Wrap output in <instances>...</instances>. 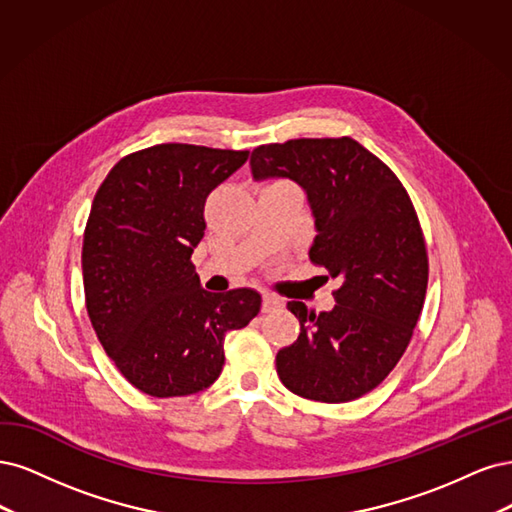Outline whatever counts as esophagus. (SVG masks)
Returning a JSON list of instances; mask_svg holds the SVG:
<instances>
[{
  "instance_id": "esophagus-1",
  "label": "esophagus",
  "mask_w": 512,
  "mask_h": 512,
  "mask_svg": "<svg viewBox=\"0 0 512 512\" xmlns=\"http://www.w3.org/2000/svg\"><path fill=\"white\" fill-rule=\"evenodd\" d=\"M283 308V300L280 298H274V295H263V302H261V310L263 312H274V310H280Z\"/></svg>"
}]
</instances>
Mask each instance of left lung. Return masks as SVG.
Returning <instances> with one entry per match:
<instances>
[{"label": "left lung", "mask_w": 512, "mask_h": 512, "mask_svg": "<svg viewBox=\"0 0 512 512\" xmlns=\"http://www.w3.org/2000/svg\"><path fill=\"white\" fill-rule=\"evenodd\" d=\"M255 180L298 183L315 219L310 259L340 287L332 310L287 308L300 336L276 353L283 385L306 400L351 402L385 381L412 338L427 289V253L417 212L385 163L353 138L263 144Z\"/></svg>", "instance_id": "8db88e82"}]
</instances>
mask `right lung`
Listing matches in <instances>:
<instances>
[{"instance_id":"right-lung-1","label":"right lung","mask_w":512,"mask_h":512,"mask_svg":"<svg viewBox=\"0 0 512 512\" xmlns=\"http://www.w3.org/2000/svg\"><path fill=\"white\" fill-rule=\"evenodd\" d=\"M249 151L157 144L123 157L97 189L82 238L87 312L127 381L153 398L217 381L225 334L261 308L253 289L210 293L191 263L204 204Z\"/></svg>"}]
</instances>
